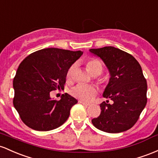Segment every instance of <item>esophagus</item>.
I'll return each instance as SVG.
<instances>
[{
  "instance_id": "esophagus-1",
  "label": "esophagus",
  "mask_w": 158,
  "mask_h": 158,
  "mask_svg": "<svg viewBox=\"0 0 158 158\" xmlns=\"http://www.w3.org/2000/svg\"><path fill=\"white\" fill-rule=\"evenodd\" d=\"M79 103H80V104H83V105H85V106H89L90 105L89 104H88V103H86V102H83V101H79Z\"/></svg>"
}]
</instances>
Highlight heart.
<instances>
[{"mask_svg": "<svg viewBox=\"0 0 158 158\" xmlns=\"http://www.w3.org/2000/svg\"><path fill=\"white\" fill-rule=\"evenodd\" d=\"M89 72L93 76H98L102 74L103 70L102 64L95 59L89 60L86 64ZM76 68V64H73L70 66L67 72V78L71 79L73 76L74 70ZM71 95L75 98L84 102H89L94 98L98 93L97 89L93 86H86L83 84H77L71 89Z\"/></svg>", "mask_w": 158, "mask_h": 158, "instance_id": "heart-1", "label": "heart"}]
</instances>
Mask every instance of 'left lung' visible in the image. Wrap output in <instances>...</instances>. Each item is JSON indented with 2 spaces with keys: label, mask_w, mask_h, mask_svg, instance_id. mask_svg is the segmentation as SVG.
I'll return each mask as SVG.
<instances>
[{
  "label": "left lung",
  "mask_w": 158,
  "mask_h": 158,
  "mask_svg": "<svg viewBox=\"0 0 158 158\" xmlns=\"http://www.w3.org/2000/svg\"><path fill=\"white\" fill-rule=\"evenodd\" d=\"M89 51L100 58L109 71L103 97L113 102L102 103L100 116L93 118L92 123L107 133L125 131L135 125L146 105L147 83L140 65L130 54L112 46Z\"/></svg>",
  "instance_id": "obj_1"
}]
</instances>
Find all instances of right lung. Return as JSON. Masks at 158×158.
I'll use <instances>...</instances> for the list:
<instances>
[{"label":"right lung","instance_id":"1","mask_svg":"<svg viewBox=\"0 0 158 158\" xmlns=\"http://www.w3.org/2000/svg\"><path fill=\"white\" fill-rule=\"evenodd\" d=\"M82 54L81 51L49 48L32 53L21 63L13 80V105L27 126L48 131L68 119L77 99L65 93L56 101L50 93L64 89L69 69Z\"/></svg>","mask_w":158,"mask_h":158}]
</instances>
